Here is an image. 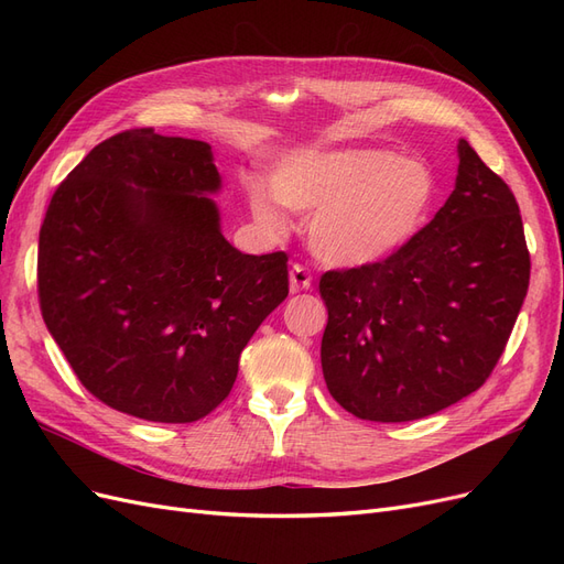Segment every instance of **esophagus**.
I'll return each instance as SVG.
<instances>
[{
	"mask_svg": "<svg viewBox=\"0 0 564 564\" xmlns=\"http://www.w3.org/2000/svg\"><path fill=\"white\" fill-rule=\"evenodd\" d=\"M311 282H313V278H311V272L305 270L303 265H292V270H289V289H292V292L296 294V292H305V289H311Z\"/></svg>",
	"mask_w": 564,
	"mask_h": 564,
	"instance_id": "obj_1",
	"label": "esophagus"
}]
</instances>
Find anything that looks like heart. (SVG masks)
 I'll return each mask as SVG.
<instances>
[{"label": "heart", "mask_w": 564, "mask_h": 564, "mask_svg": "<svg viewBox=\"0 0 564 564\" xmlns=\"http://www.w3.org/2000/svg\"><path fill=\"white\" fill-rule=\"evenodd\" d=\"M247 183L249 212L265 235L286 232L284 207L310 214L308 242L338 268L381 263L429 224L437 197L433 169L383 148L301 150L270 176Z\"/></svg>", "instance_id": "heart-1"}]
</instances>
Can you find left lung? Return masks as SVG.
<instances>
[{"label": "left lung", "mask_w": 564, "mask_h": 564, "mask_svg": "<svg viewBox=\"0 0 564 564\" xmlns=\"http://www.w3.org/2000/svg\"><path fill=\"white\" fill-rule=\"evenodd\" d=\"M529 286V251L510 187L458 141L449 199L390 259L324 272L322 373L357 419L431 416L480 388Z\"/></svg>", "instance_id": "8db88e82"}]
</instances>
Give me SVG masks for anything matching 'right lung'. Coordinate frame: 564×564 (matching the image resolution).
Returning a JSON list of instances; mask_svg holds the SVG:
<instances>
[{"mask_svg": "<svg viewBox=\"0 0 564 564\" xmlns=\"http://www.w3.org/2000/svg\"><path fill=\"white\" fill-rule=\"evenodd\" d=\"M212 145L131 129L51 197L37 286L82 386L135 419L191 423L228 398L240 355L289 294L286 253L220 230Z\"/></svg>", "mask_w": 564, "mask_h": 564, "instance_id": "right-lung-1", "label": "right lung"}]
</instances>
